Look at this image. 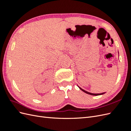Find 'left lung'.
<instances>
[{
    "mask_svg": "<svg viewBox=\"0 0 131 131\" xmlns=\"http://www.w3.org/2000/svg\"><path fill=\"white\" fill-rule=\"evenodd\" d=\"M79 88V89H80L81 91H82L83 92H84L85 93H87V94H91V95H92V96H99V95H102V94H104V93H105V92H103V93H90V92H88V91H85V90H83V89H82L81 88H80V87H79V86H78Z\"/></svg>",
    "mask_w": 131,
    "mask_h": 131,
    "instance_id": "obj_1",
    "label": "left lung"
}]
</instances>
